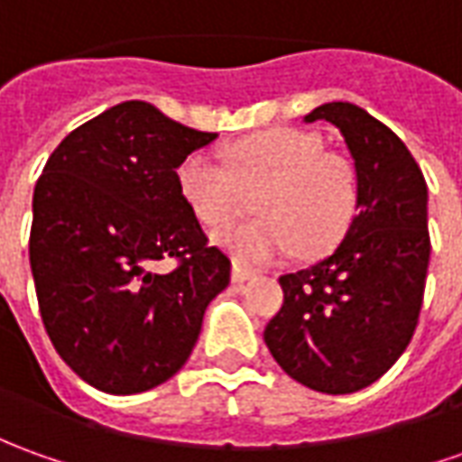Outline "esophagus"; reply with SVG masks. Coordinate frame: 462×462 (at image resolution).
Segmentation results:
<instances>
[{
    "label": "esophagus",
    "instance_id": "34e87169",
    "mask_svg": "<svg viewBox=\"0 0 462 462\" xmlns=\"http://www.w3.org/2000/svg\"><path fill=\"white\" fill-rule=\"evenodd\" d=\"M253 275H255V273L247 271L243 265H237V263L232 265V281H235V283H245V281H250Z\"/></svg>",
    "mask_w": 462,
    "mask_h": 462
}]
</instances>
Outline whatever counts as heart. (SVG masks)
<instances>
[{
    "label": "heart",
    "mask_w": 462,
    "mask_h": 462,
    "mask_svg": "<svg viewBox=\"0 0 462 462\" xmlns=\"http://www.w3.org/2000/svg\"><path fill=\"white\" fill-rule=\"evenodd\" d=\"M230 172L212 153H189L177 169L184 202L207 227H222L255 194V219L215 237L240 263H271L298 247L300 255L331 250L359 207V179L346 156L323 152L313 131L271 128L232 143Z\"/></svg>",
    "instance_id": "b5f03b06"
}]
</instances>
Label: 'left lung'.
<instances>
[{
	"label": "left lung",
	"mask_w": 462,
	"mask_h": 462,
	"mask_svg": "<svg viewBox=\"0 0 462 462\" xmlns=\"http://www.w3.org/2000/svg\"><path fill=\"white\" fill-rule=\"evenodd\" d=\"M341 131L359 179V212L328 257L281 275L283 306L265 344L285 374L323 394L369 387L415 334L430 263L428 184L400 136L354 103L306 121Z\"/></svg>",
	"instance_id": "1"
}]
</instances>
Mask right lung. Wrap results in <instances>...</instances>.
<instances>
[{
  "label": "right lung",
  "mask_w": 462,
  "mask_h": 462,
  "mask_svg": "<svg viewBox=\"0 0 462 462\" xmlns=\"http://www.w3.org/2000/svg\"><path fill=\"white\" fill-rule=\"evenodd\" d=\"M217 139L125 100L78 125L34 184L30 265L60 359L90 387L136 394L189 359L209 300L230 283L177 184ZM159 259L174 272L159 273Z\"/></svg>",
  "instance_id": "obj_1"
}]
</instances>
